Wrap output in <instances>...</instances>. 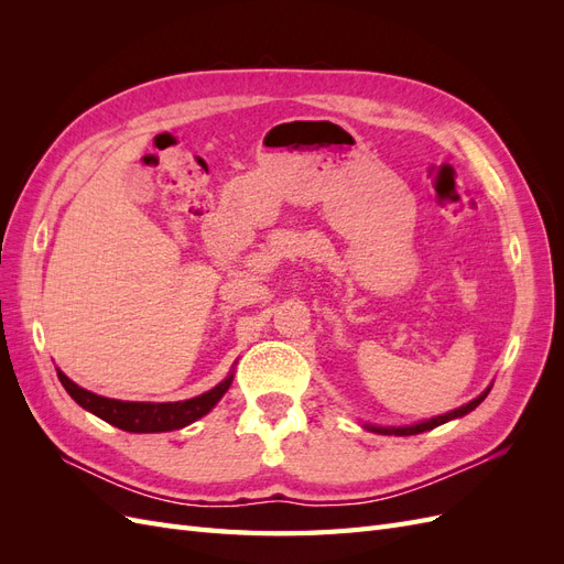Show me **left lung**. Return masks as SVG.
<instances>
[{
    "mask_svg": "<svg viewBox=\"0 0 564 564\" xmlns=\"http://www.w3.org/2000/svg\"><path fill=\"white\" fill-rule=\"evenodd\" d=\"M489 390H491V383L475 400L460 404L458 409H452V412H447V414L425 419V421H419V423H412V425H373V423H365V429L371 431V433H379V435H400V437L402 435H419V433H425V431H433V429H437V425H442V423L470 414L473 409L489 395Z\"/></svg>",
    "mask_w": 564,
    "mask_h": 564,
    "instance_id": "obj_1",
    "label": "left lung"
}]
</instances>
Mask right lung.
<instances>
[{"label": "right lung", "mask_w": 564, "mask_h": 564, "mask_svg": "<svg viewBox=\"0 0 564 564\" xmlns=\"http://www.w3.org/2000/svg\"><path fill=\"white\" fill-rule=\"evenodd\" d=\"M56 371L63 388L67 390V395H70L82 409H87V412L96 414L98 419H104L106 423L115 425V429H122L127 433H169V431L185 429V425H191L204 414L212 412V409L218 404V400L228 392L235 377V367H232L228 377L218 386L191 400L127 402V400L96 395V392L77 386L73 379H67L61 369Z\"/></svg>", "instance_id": "right-lung-1"}]
</instances>
